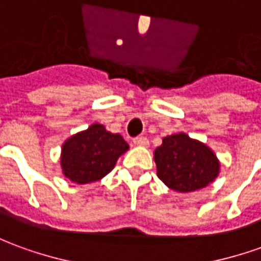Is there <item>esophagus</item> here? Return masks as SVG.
Here are the masks:
<instances>
[{
	"label": "esophagus",
	"mask_w": 261,
	"mask_h": 261,
	"mask_svg": "<svg viewBox=\"0 0 261 261\" xmlns=\"http://www.w3.org/2000/svg\"><path fill=\"white\" fill-rule=\"evenodd\" d=\"M133 143L136 145H141V147H145V145H148V140L147 137H143V136H140V137H136L133 140Z\"/></svg>",
	"instance_id": "34e87169"
}]
</instances>
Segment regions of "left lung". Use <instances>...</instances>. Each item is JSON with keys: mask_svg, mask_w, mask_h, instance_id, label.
<instances>
[{"mask_svg": "<svg viewBox=\"0 0 261 261\" xmlns=\"http://www.w3.org/2000/svg\"><path fill=\"white\" fill-rule=\"evenodd\" d=\"M154 161L159 178L180 193L200 190L220 173V161L212 148L184 133L163 138L154 151Z\"/></svg>", "mask_w": 261, "mask_h": 261, "instance_id": "8db88e82", "label": "left lung"}]
</instances>
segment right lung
Returning <instances> with one entry per match:
<instances>
[{
  "label": "right lung",
  "instance_id": "right-lung-1",
  "mask_svg": "<svg viewBox=\"0 0 261 261\" xmlns=\"http://www.w3.org/2000/svg\"><path fill=\"white\" fill-rule=\"evenodd\" d=\"M128 150L120 134L106 130L102 124H91L65 140L61 148V168L64 175L77 184L101 180L107 175L118 157Z\"/></svg>",
  "mask_w": 261,
  "mask_h": 261
}]
</instances>
